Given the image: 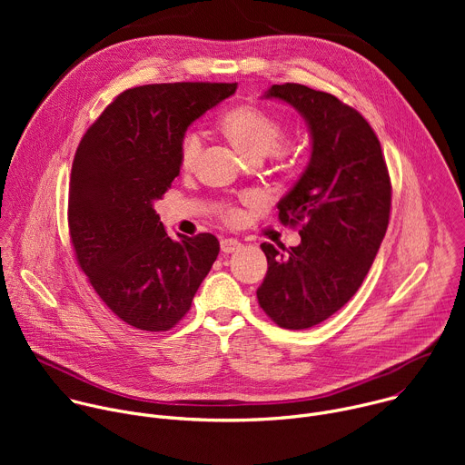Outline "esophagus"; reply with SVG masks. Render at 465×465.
<instances>
[{"instance_id": "esophagus-1", "label": "esophagus", "mask_w": 465, "mask_h": 465, "mask_svg": "<svg viewBox=\"0 0 465 465\" xmlns=\"http://www.w3.org/2000/svg\"><path fill=\"white\" fill-rule=\"evenodd\" d=\"M241 248V242L237 239H223L221 241V252L223 253H233Z\"/></svg>"}]
</instances>
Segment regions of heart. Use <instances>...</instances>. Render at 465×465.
Masks as SVG:
<instances>
[{
	"label": "heart",
	"mask_w": 465,
	"mask_h": 465,
	"mask_svg": "<svg viewBox=\"0 0 465 465\" xmlns=\"http://www.w3.org/2000/svg\"><path fill=\"white\" fill-rule=\"evenodd\" d=\"M219 130L226 142L246 160L259 162L276 153L283 142V123L255 104H237L228 108L219 117ZM203 154V138L194 130L185 132L178 143V163L183 173L194 171ZM230 221L237 219V213L228 210Z\"/></svg>",
	"instance_id": "1"
}]
</instances>
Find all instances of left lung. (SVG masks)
I'll return each instance as SVG.
<instances>
[{
  "label": "left lung",
  "mask_w": 465,
  "mask_h": 465,
  "mask_svg": "<svg viewBox=\"0 0 465 465\" xmlns=\"http://www.w3.org/2000/svg\"><path fill=\"white\" fill-rule=\"evenodd\" d=\"M291 104L307 123L311 158L278 203L282 223H303L298 246L262 242L269 271L261 309L280 327L307 329L344 307L362 285L388 228L391 185L368 121L335 95L274 84L262 95Z\"/></svg>",
  "instance_id": "obj_1"
}]
</instances>
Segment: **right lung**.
<instances>
[{
    "instance_id": "right-lung-1",
    "label": "right lung",
    "mask_w": 465,
    "mask_h": 465,
    "mask_svg": "<svg viewBox=\"0 0 465 465\" xmlns=\"http://www.w3.org/2000/svg\"><path fill=\"white\" fill-rule=\"evenodd\" d=\"M237 84L174 83L123 92L75 153L68 223L79 267L108 309L142 331H167L212 271V233L169 237L156 201L180 174L178 143Z\"/></svg>"
}]
</instances>
